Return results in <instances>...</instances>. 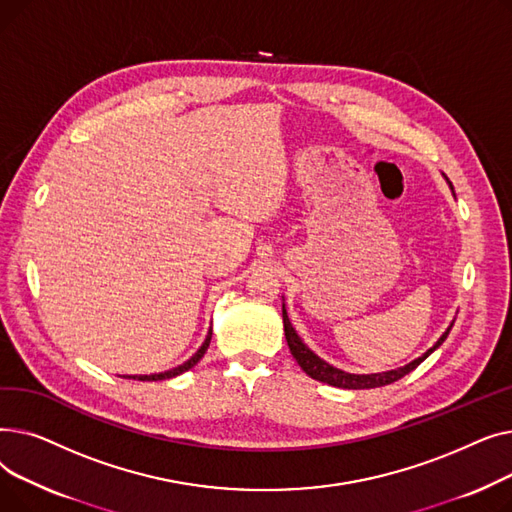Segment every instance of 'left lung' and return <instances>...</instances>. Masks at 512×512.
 Returning a JSON list of instances; mask_svg holds the SVG:
<instances>
[{
	"mask_svg": "<svg viewBox=\"0 0 512 512\" xmlns=\"http://www.w3.org/2000/svg\"><path fill=\"white\" fill-rule=\"evenodd\" d=\"M448 180V178H446ZM450 184V182H448ZM452 188V184H450ZM282 319H284V334H286V342H288V348L292 357L297 359V363L301 365V369L309 375V378L317 380V382H324V384H330V386H336V388H346V390H365V388H380V386H388L400 378H405L407 373H411L417 365H421L429 355H432L436 348L446 340V336L450 334L452 330V324L446 328V332L438 338V342L427 348V351L417 357L415 361L407 363L405 367H398V369H390V371H382V373H346L330 363H326L324 359H319L311 348L299 338V334L294 332L290 319H288V313L282 305Z\"/></svg>",
	"mask_w": 512,
	"mask_h": 512,
	"instance_id": "1",
	"label": "left lung"
}]
</instances>
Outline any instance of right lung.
<instances>
[{"mask_svg":"<svg viewBox=\"0 0 512 512\" xmlns=\"http://www.w3.org/2000/svg\"><path fill=\"white\" fill-rule=\"evenodd\" d=\"M209 342H211V330L207 332V338H205V342L201 344V348L199 351L188 359V361H184L182 365H178V367H174V369H170V371H161V373H151V375H124V378H132V380H139V382H161V380H170V378H176V375H180V373H184V371H188L191 367H195L199 361H201V357L205 355V351H207V346H209Z\"/></svg>","mask_w":512,"mask_h":512,"instance_id":"right-lung-1","label":"right lung"}]
</instances>
